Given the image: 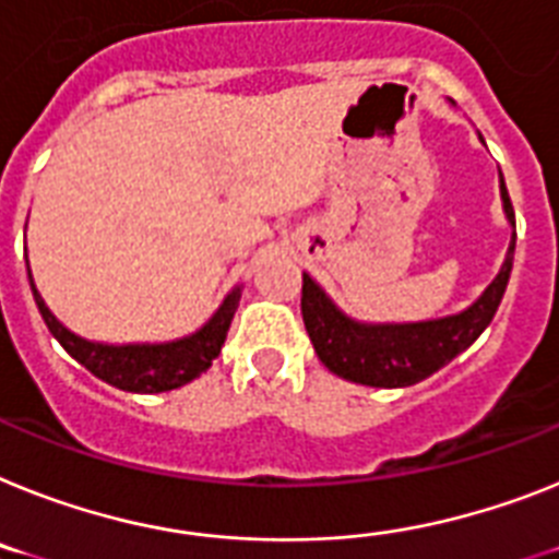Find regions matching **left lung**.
<instances>
[{
    "label": "left lung",
    "mask_w": 559,
    "mask_h": 559,
    "mask_svg": "<svg viewBox=\"0 0 559 559\" xmlns=\"http://www.w3.org/2000/svg\"><path fill=\"white\" fill-rule=\"evenodd\" d=\"M500 201H503L506 222L511 227V241L503 264H500L495 281L483 289L480 298L454 316L406 323L358 321V318L346 316L344 309L323 293L321 284L304 272V326H307L309 341L316 346V355L321 358L323 367L352 383L401 389L420 383L475 344L503 301L511 261H514V241H518L514 207H511L503 173H500Z\"/></svg>",
    "instance_id": "left-lung-1"
}]
</instances>
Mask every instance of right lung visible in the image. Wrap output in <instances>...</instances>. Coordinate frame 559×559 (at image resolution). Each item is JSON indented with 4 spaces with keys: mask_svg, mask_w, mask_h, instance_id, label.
<instances>
[{
    "mask_svg": "<svg viewBox=\"0 0 559 559\" xmlns=\"http://www.w3.org/2000/svg\"><path fill=\"white\" fill-rule=\"evenodd\" d=\"M27 281H31L33 301L39 307L41 318L48 323L50 335L64 346L70 358L79 360L84 369H91L98 381L110 383L124 392H170V389L185 386L195 381L199 374L213 367L218 358L227 330L236 316L238 301H241V284L224 295L213 316L201 323L199 330L176 341H158V344H102V341H87V337L70 332L59 318L53 316L33 284V272L27 264Z\"/></svg>",
    "mask_w": 559,
    "mask_h": 559,
    "instance_id": "add662e5",
    "label": "right lung"
}]
</instances>
